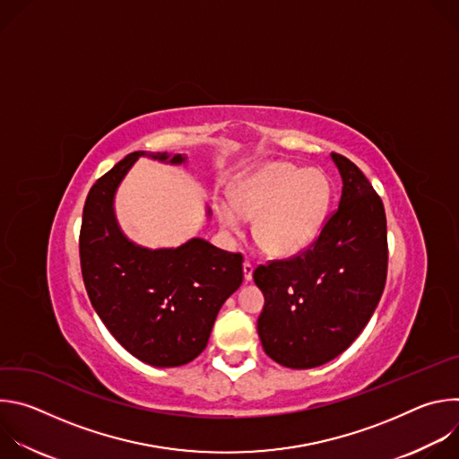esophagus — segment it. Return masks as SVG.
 <instances>
[{"label":"esophagus","instance_id":"1","mask_svg":"<svg viewBox=\"0 0 459 459\" xmlns=\"http://www.w3.org/2000/svg\"><path fill=\"white\" fill-rule=\"evenodd\" d=\"M252 273H254L252 264H250V261H245V264H243V278H245L247 283L252 281Z\"/></svg>","mask_w":459,"mask_h":459}]
</instances>
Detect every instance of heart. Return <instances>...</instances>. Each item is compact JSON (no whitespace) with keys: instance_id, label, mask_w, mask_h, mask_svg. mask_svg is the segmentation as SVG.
I'll return each instance as SVG.
<instances>
[{"instance_id":"heart-1","label":"heart","mask_w":459,"mask_h":459,"mask_svg":"<svg viewBox=\"0 0 459 459\" xmlns=\"http://www.w3.org/2000/svg\"><path fill=\"white\" fill-rule=\"evenodd\" d=\"M333 195V179L321 169L267 161L232 183L230 204L218 207V218L229 232H239L241 216L254 218L259 248L273 257H290L317 238Z\"/></svg>"}]
</instances>
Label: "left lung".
<instances>
[{
    "mask_svg": "<svg viewBox=\"0 0 459 459\" xmlns=\"http://www.w3.org/2000/svg\"><path fill=\"white\" fill-rule=\"evenodd\" d=\"M343 188L338 211L299 255L273 261L252 278L265 296L257 317L264 351L289 368L334 359L365 329L386 280V218L365 174L331 154Z\"/></svg>",
    "mask_w": 459,
    "mask_h": 459,
    "instance_id": "left-lung-1",
    "label": "left lung"
}]
</instances>
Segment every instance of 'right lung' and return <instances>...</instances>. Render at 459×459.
Instances as JSON below:
<instances>
[{"instance_id": "1", "label": "right lung", "mask_w": 459, "mask_h": 459, "mask_svg": "<svg viewBox=\"0 0 459 459\" xmlns=\"http://www.w3.org/2000/svg\"><path fill=\"white\" fill-rule=\"evenodd\" d=\"M140 158L186 165V154L138 151L91 188L80 234L82 274L100 319L140 361L170 368L198 358L221 305L243 281V257L204 238L151 248L130 239L116 218V192ZM207 218L212 211L205 209Z\"/></svg>"}]
</instances>
